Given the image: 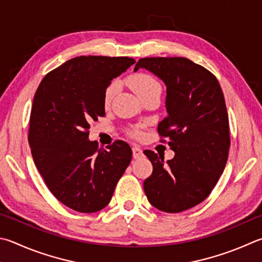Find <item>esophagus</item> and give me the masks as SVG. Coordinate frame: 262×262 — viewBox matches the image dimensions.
Returning <instances> with one entry per match:
<instances>
[{
  "instance_id": "obj_1",
  "label": "esophagus",
  "mask_w": 262,
  "mask_h": 262,
  "mask_svg": "<svg viewBox=\"0 0 262 262\" xmlns=\"http://www.w3.org/2000/svg\"><path fill=\"white\" fill-rule=\"evenodd\" d=\"M143 156V151H142V149L140 146H133V157H134L135 159H140L141 157Z\"/></svg>"
}]
</instances>
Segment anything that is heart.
I'll return each mask as SVG.
<instances>
[{
  "label": "heart",
  "mask_w": 262,
  "mask_h": 262,
  "mask_svg": "<svg viewBox=\"0 0 262 262\" xmlns=\"http://www.w3.org/2000/svg\"><path fill=\"white\" fill-rule=\"evenodd\" d=\"M127 81L129 83L132 89L134 90V92L137 94V96H139L141 99H143L144 97L149 96V95H152V94H158V93L161 94V85L159 81L149 73L140 72V73L132 74L128 77ZM116 92H117L116 83H111L107 85L105 92H104V104H105V105H108V104L111 103L112 98L115 97ZM130 134L133 136H140L141 133L140 130H137L134 128V129H132Z\"/></svg>",
  "instance_id": "1"
}]
</instances>
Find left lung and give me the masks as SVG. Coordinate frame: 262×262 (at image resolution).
I'll use <instances>...</instances> for the list:
<instances>
[{
  "mask_svg": "<svg viewBox=\"0 0 262 262\" xmlns=\"http://www.w3.org/2000/svg\"><path fill=\"white\" fill-rule=\"evenodd\" d=\"M141 68L163 80L167 89V117L159 122L158 133L175 152L165 163L164 157L144 151L154 166L144 192L152 206L179 213L205 201L226 167L230 135L225 96L210 71L188 58H141L134 71Z\"/></svg>",
  "mask_w": 262,
  "mask_h": 262,
  "instance_id": "1",
  "label": "left lung"
}]
</instances>
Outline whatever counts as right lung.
<instances>
[{
    "mask_svg": "<svg viewBox=\"0 0 262 262\" xmlns=\"http://www.w3.org/2000/svg\"><path fill=\"white\" fill-rule=\"evenodd\" d=\"M134 63L129 57H75L47 74L34 95L28 132L33 160L50 192L77 212L105 207L130 164L126 142L103 149L88 136L90 122L105 116L106 87Z\"/></svg>",
    "mask_w": 262,
    "mask_h": 262,
    "instance_id": "right-lung-1",
    "label": "right lung"
}]
</instances>
